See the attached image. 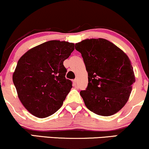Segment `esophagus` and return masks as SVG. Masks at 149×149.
<instances>
[{
  "label": "esophagus",
  "instance_id": "1",
  "mask_svg": "<svg viewBox=\"0 0 149 149\" xmlns=\"http://www.w3.org/2000/svg\"><path fill=\"white\" fill-rule=\"evenodd\" d=\"M78 79H75V80H73V85L76 86H77V84H78Z\"/></svg>",
  "mask_w": 149,
  "mask_h": 149
}]
</instances>
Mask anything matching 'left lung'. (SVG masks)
<instances>
[{"label":"left lung","mask_w":149,"mask_h":149,"mask_svg":"<svg viewBox=\"0 0 149 149\" xmlns=\"http://www.w3.org/2000/svg\"><path fill=\"white\" fill-rule=\"evenodd\" d=\"M88 73V83L80 94L86 107L94 113L110 116L129 100L135 82L128 56L104 38L85 39L76 43Z\"/></svg>","instance_id":"left-lung-1"}]
</instances>
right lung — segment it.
I'll list each match as a JSON object with an SVG mask.
<instances>
[{
	"label": "right lung",
	"mask_w": 149,
	"mask_h": 149,
	"mask_svg": "<svg viewBox=\"0 0 149 149\" xmlns=\"http://www.w3.org/2000/svg\"><path fill=\"white\" fill-rule=\"evenodd\" d=\"M74 43L50 40L27 51L17 63L13 82L18 98L30 113L45 118L62 107L72 82L65 78V60Z\"/></svg>",
	"instance_id": "right-lung-1"
}]
</instances>
